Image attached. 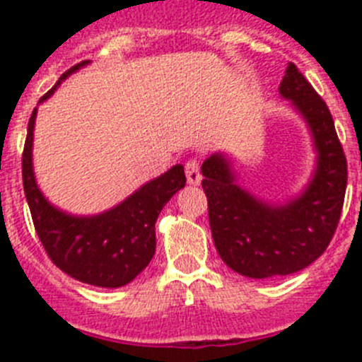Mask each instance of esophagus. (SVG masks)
Masks as SVG:
<instances>
[{"instance_id":"esophagus-1","label":"esophagus","mask_w":362,"mask_h":362,"mask_svg":"<svg viewBox=\"0 0 362 362\" xmlns=\"http://www.w3.org/2000/svg\"><path fill=\"white\" fill-rule=\"evenodd\" d=\"M185 172H187L188 183L194 185V187L201 183V179H203V175H201L199 163H197L196 159H192V161H188L187 165H185Z\"/></svg>"}]
</instances>
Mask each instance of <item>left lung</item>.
Masks as SVG:
<instances>
[{
    "instance_id": "1",
    "label": "left lung",
    "mask_w": 362,
    "mask_h": 362,
    "mask_svg": "<svg viewBox=\"0 0 362 362\" xmlns=\"http://www.w3.org/2000/svg\"><path fill=\"white\" fill-rule=\"evenodd\" d=\"M279 94L303 117L315 150L312 177L297 196L284 203L254 196L238 183L226 152L212 153L201 166L217 254L252 279L290 276L312 264L334 238L346 192V158L330 110L293 63Z\"/></svg>"
}]
</instances>
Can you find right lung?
I'll return each instance as SVG.
<instances>
[{
  "label": "right lung",
  "mask_w": 362,
  "mask_h": 362,
  "mask_svg": "<svg viewBox=\"0 0 362 362\" xmlns=\"http://www.w3.org/2000/svg\"><path fill=\"white\" fill-rule=\"evenodd\" d=\"M90 62H81L63 74L40 103L47 101L70 74ZM37 108L28 121L23 150V188L41 245L59 270L99 288H119L136 279L156 254V221L175 192L187 183L183 165L132 192L116 206L94 216H76L57 209L43 196L34 174L32 146Z\"/></svg>",
  "instance_id": "right-lung-1"
}]
</instances>
